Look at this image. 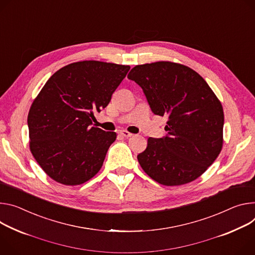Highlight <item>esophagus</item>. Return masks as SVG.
<instances>
[{
  "instance_id": "obj_1",
  "label": "esophagus",
  "mask_w": 255,
  "mask_h": 255,
  "mask_svg": "<svg viewBox=\"0 0 255 255\" xmlns=\"http://www.w3.org/2000/svg\"><path fill=\"white\" fill-rule=\"evenodd\" d=\"M119 134H120L122 137H131V136L133 135L132 133H130V132L126 131V130H122V131H120V132H119Z\"/></svg>"
}]
</instances>
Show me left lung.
Listing matches in <instances>:
<instances>
[{
    "mask_svg": "<svg viewBox=\"0 0 255 255\" xmlns=\"http://www.w3.org/2000/svg\"><path fill=\"white\" fill-rule=\"evenodd\" d=\"M128 78L143 89L153 114L169 118L168 135L149 137L137 155L142 170L165 186L200 177L224 142V111L213 89L193 69L169 61L137 65Z\"/></svg>",
    "mask_w": 255,
    "mask_h": 255,
    "instance_id": "obj_1",
    "label": "left lung"
}]
</instances>
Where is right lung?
Segmentation results:
<instances>
[{"mask_svg":"<svg viewBox=\"0 0 255 255\" xmlns=\"http://www.w3.org/2000/svg\"><path fill=\"white\" fill-rule=\"evenodd\" d=\"M130 66L101 61L69 64L45 82L30 107L29 148L49 177L68 186L101 170L116 132L92 127Z\"/></svg>","mask_w":255,"mask_h":255,"instance_id":"1","label":"right lung"}]
</instances>
